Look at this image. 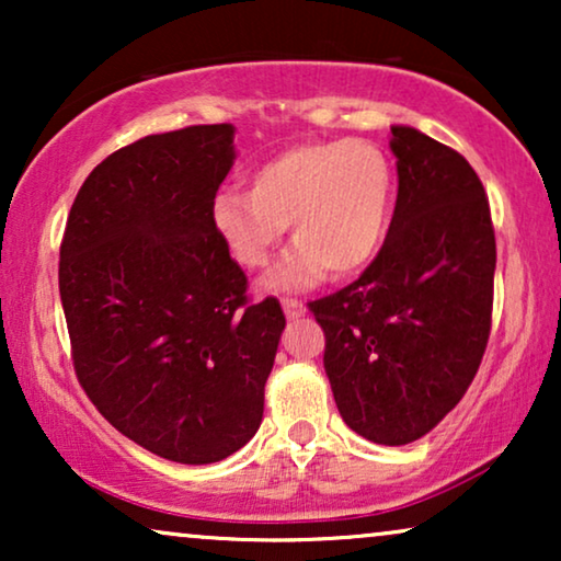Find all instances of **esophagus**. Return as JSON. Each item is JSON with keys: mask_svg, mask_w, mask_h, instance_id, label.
I'll return each mask as SVG.
<instances>
[{"mask_svg": "<svg viewBox=\"0 0 561 561\" xmlns=\"http://www.w3.org/2000/svg\"><path fill=\"white\" fill-rule=\"evenodd\" d=\"M283 311H286V317L294 321V319L304 317L306 306H304V301H298V298H283Z\"/></svg>", "mask_w": 561, "mask_h": 561, "instance_id": "obj_1", "label": "esophagus"}]
</instances>
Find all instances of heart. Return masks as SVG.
<instances>
[{"mask_svg":"<svg viewBox=\"0 0 561 561\" xmlns=\"http://www.w3.org/2000/svg\"><path fill=\"white\" fill-rule=\"evenodd\" d=\"M396 202V175L370 140L304 142L263 160L250 191L221 188L211 198V227L237 263H271L286 227L296 244L267 275L265 288L301 290L329 267L355 275L378 257Z\"/></svg>","mask_w":561,"mask_h":561,"instance_id":"obj_1","label":"heart"}]
</instances>
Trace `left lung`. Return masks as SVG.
Here are the masks:
<instances>
[{"label": "left lung", "instance_id": "1", "mask_svg": "<svg viewBox=\"0 0 561 561\" xmlns=\"http://www.w3.org/2000/svg\"><path fill=\"white\" fill-rule=\"evenodd\" d=\"M398 198L378 257L309 304L344 424L386 447L416 442L459 403L493 321L495 232L485 188L457 150L390 127Z\"/></svg>", "mask_w": 561, "mask_h": 561}]
</instances>
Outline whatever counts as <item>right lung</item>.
Returning <instances> with one entry per match:
<instances>
[{
    "label": "right lung",
    "instance_id": "obj_1",
    "mask_svg": "<svg viewBox=\"0 0 561 561\" xmlns=\"http://www.w3.org/2000/svg\"><path fill=\"white\" fill-rule=\"evenodd\" d=\"M232 140V125H194L112 152L60 242L76 378L119 434L181 465L219 462L255 436L286 327L273 296L248 301L211 227Z\"/></svg>",
    "mask_w": 561,
    "mask_h": 561
}]
</instances>
